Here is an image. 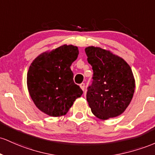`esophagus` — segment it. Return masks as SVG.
I'll return each instance as SVG.
<instances>
[{"instance_id":"1","label":"esophagus","mask_w":155,"mask_h":155,"mask_svg":"<svg viewBox=\"0 0 155 155\" xmlns=\"http://www.w3.org/2000/svg\"><path fill=\"white\" fill-rule=\"evenodd\" d=\"M80 87H81V89H82L83 91H84L85 90V83H81V84H80Z\"/></svg>"}]
</instances>
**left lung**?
<instances>
[{
    "instance_id": "1",
    "label": "left lung",
    "mask_w": 155,
    "mask_h": 155,
    "mask_svg": "<svg viewBox=\"0 0 155 155\" xmlns=\"http://www.w3.org/2000/svg\"><path fill=\"white\" fill-rule=\"evenodd\" d=\"M93 69L86 99L99 119L116 117L126 110L135 91V79L129 64L108 50L95 47L85 49Z\"/></svg>"
}]
</instances>
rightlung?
<instances>
[{"label":"right lung","instance_id":"obj_1","mask_svg":"<svg viewBox=\"0 0 155 155\" xmlns=\"http://www.w3.org/2000/svg\"><path fill=\"white\" fill-rule=\"evenodd\" d=\"M78 53L76 46L64 45L39 55L31 64L28 88L34 104L45 114L54 117L65 115L83 94L70 69Z\"/></svg>","mask_w":155,"mask_h":155}]
</instances>
